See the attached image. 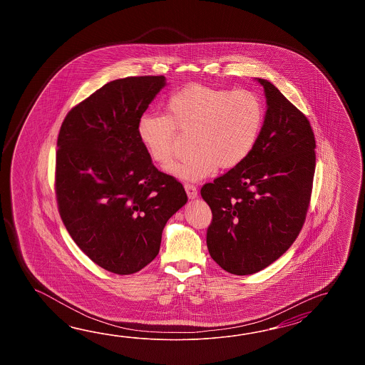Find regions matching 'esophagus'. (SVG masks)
Returning a JSON list of instances; mask_svg holds the SVG:
<instances>
[{
	"label": "esophagus",
	"instance_id": "34e87169",
	"mask_svg": "<svg viewBox=\"0 0 365 365\" xmlns=\"http://www.w3.org/2000/svg\"><path fill=\"white\" fill-rule=\"evenodd\" d=\"M185 190L186 194H187V197L190 198V200H194L195 197H197V187L193 185V184H185Z\"/></svg>",
	"mask_w": 365,
	"mask_h": 365
}]
</instances>
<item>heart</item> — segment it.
<instances>
[{"label":"heart","mask_w":365,"mask_h":365,"mask_svg":"<svg viewBox=\"0 0 365 365\" xmlns=\"http://www.w3.org/2000/svg\"><path fill=\"white\" fill-rule=\"evenodd\" d=\"M167 115L143 113L137 134L156 164L170 163L178 132L190 133L192 154L167 171L186 181L205 179L244 163L256 148L264 124V101L252 90L186 86L165 103Z\"/></svg>","instance_id":"b5f03b06"}]
</instances>
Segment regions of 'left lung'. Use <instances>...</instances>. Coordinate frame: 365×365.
Returning <instances> with one entry per match:
<instances>
[{
	"instance_id": "left-lung-1",
	"label": "left lung",
	"mask_w": 365,
	"mask_h": 365,
	"mask_svg": "<svg viewBox=\"0 0 365 365\" xmlns=\"http://www.w3.org/2000/svg\"><path fill=\"white\" fill-rule=\"evenodd\" d=\"M264 86L267 109L248 159L202 186L212 212L211 258L235 275L261 272L286 253L303 228L316 170L308 118L275 86Z\"/></svg>"
}]
</instances>
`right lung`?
Listing matches in <instances>:
<instances>
[{"mask_svg":"<svg viewBox=\"0 0 365 365\" xmlns=\"http://www.w3.org/2000/svg\"><path fill=\"white\" fill-rule=\"evenodd\" d=\"M163 76L112 81L69 110L57 138L55 189L71 239L95 264L120 275L140 272L159 253L168 219L187 195L159 171L137 123Z\"/></svg>","mask_w":365,"mask_h":365,"instance_id":"1","label":"right lung"}]
</instances>
